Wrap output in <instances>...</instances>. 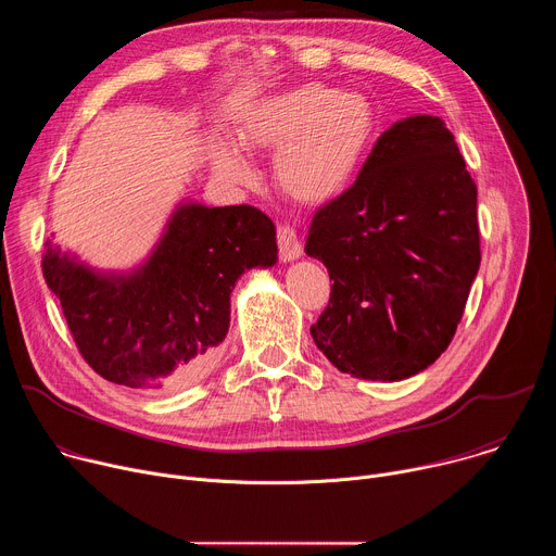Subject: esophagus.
<instances>
[{
    "mask_svg": "<svg viewBox=\"0 0 556 556\" xmlns=\"http://www.w3.org/2000/svg\"><path fill=\"white\" fill-rule=\"evenodd\" d=\"M277 244H279V257L281 262H296L303 251H301V242L296 237V230L288 224L277 228Z\"/></svg>",
    "mask_w": 556,
    "mask_h": 556,
    "instance_id": "obj_1",
    "label": "esophagus"
}]
</instances>
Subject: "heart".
<instances>
[{
  "mask_svg": "<svg viewBox=\"0 0 556 556\" xmlns=\"http://www.w3.org/2000/svg\"><path fill=\"white\" fill-rule=\"evenodd\" d=\"M374 103L328 84H301L253 101L237 121V144L244 151L275 153L277 187L301 204L321 206L339 200L358 178L378 136ZM211 165L235 187L255 178L249 157L219 142Z\"/></svg>",
  "mask_w": 556,
  "mask_h": 556,
  "instance_id": "obj_1",
  "label": "heart"
}]
</instances>
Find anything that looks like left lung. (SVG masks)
I'll use <instances>...</instances> for the list:
<instances>
[{
  "label": "left lung",
  "mask_w": 556,
  "mask_h": 556,
  "mask_svg": "<svg viewBox=\"0 0 556 556\" xmlns=\"http://www.w3.org/2000/svg\"><path fill=\"white\" fill-rule=\"evenodd\" d=\"M305 253L334 281L309 334L339 371L395 382L433 365L482 260L478 187L444 121L391 125L348 193L314 213Z\"/></svg>",
  "instance_id": "obj_1"
}]
</instances>
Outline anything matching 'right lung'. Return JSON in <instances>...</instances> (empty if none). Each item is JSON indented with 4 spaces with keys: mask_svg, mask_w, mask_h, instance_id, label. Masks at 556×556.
I'll use <instances>...</instances> for the list:
<instances>
[{
    "mask_svg": "<svg viewBox=\"0 0 556 556\" xmlns=\"http://www.w3.org/2000/svg\"><path fill=\"white\" fill-rule=\"evenodd\" d=\"M277 264L273 219L255 206L182 200L144 262L99 270L46 242L43 277L78 352L105 380L174 389L195 380L230 326V294Z\"/></svg>",
    "mask_w": 556,
    "mask_h": 556,
    "instance_id": "1",
    "label": "right lung"
}]
</instances>
